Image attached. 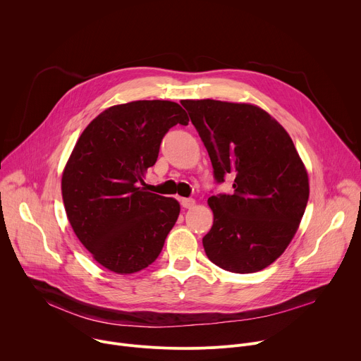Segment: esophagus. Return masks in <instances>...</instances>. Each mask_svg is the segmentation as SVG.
<instances>
[{
	"label": "esophagus",
	"mask_w": 361,
	"mask_h": 361,
	"mask_svg": "<svg viewBox=\"0 0 361 361\" xmlns=\"http://www.w3.org/2000/svg\"><path fill=\"white\" fill-rule=\"evenodd\" d=\"M180 202L184 209H192L195 200L194 198H180Z\"/></svg>",
	"instance_id": "34e87169"
}]
</instances>
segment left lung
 <instances>
[{"mask_svg":"<svg viewBox=\"0 0 361 361\" xmlns=\"http://www.w3.org/2000/svg\"><path fill=\"white\" fill-rule=\"evenodd\" d=\"M220 184L234 192L209 198L214 221L205 254L223 270L248 274L284 252L310 194L305 167L287 131L264 110L217 99H184Z\"/></svg>","mask_w":361,"mask_h":361,"instance_id":"obj_1","label":"left lung"}]
</instances>
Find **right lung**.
<instances>
[{"label": "right lung", "instance_id": "add662e5", "mask_svg": "<svg viewBox=\"0 0 361 361\" xmlns=\"http://www.w3.org/2000/svg\"><path fill=\"white\" fill-rule=\"evenodd\" d=\"M177 124H188L177 102H127L95 117L71 152L61 181L66 213L82 245L110 271L131 274L156 262L178 219L177 200L140 185Z\"/></svg>", "mask_w": 361, "mask_h": 361}]
</instances>
